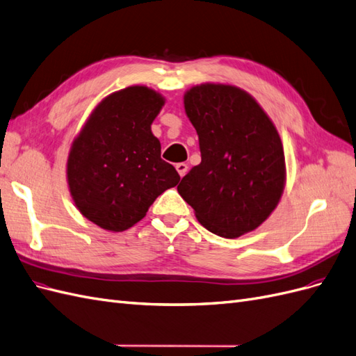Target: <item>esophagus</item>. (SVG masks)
I'll list each match as a JSON object with an SVG mask.
<instances>
[{
  "label": "esophagus",
  "mask_w": 356,
  "mask_h": 356,
  "mask_svg": "<svg viewBox=\"0 0 356 356\" xmlns=\"http://www.w3.org/2000/svg\"><path fill=\"white\" fill-rule=\"evenodd\" d=\"M177 170H178V174H179V177L182 178L184 177L186 174H187V170H188V165L187 163H177Z\"/></svg>",
  "instance_id": "obj_1"
}]
</instances>
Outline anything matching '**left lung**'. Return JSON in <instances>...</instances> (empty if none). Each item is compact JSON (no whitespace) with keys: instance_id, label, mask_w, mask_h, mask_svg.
<instances>
[{"instance_id":"1","label":"left lung","mask_w":356,"mask_h":356,"mask_svg":"<svg viewBox=\"0 0 356 356\" xmlns=\"http://www.w3.org/2000/svg\"><path fill=\"white\" fill-rule=\"evenodd\" d=\"M199 136L202 161L181 179L178 193L199 223L223 238L262 225L284 188V154L271 120L252 95L205 83L184 95Z\"/></svg>"}]
</instances>
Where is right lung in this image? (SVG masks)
I'll return each mask as SVG.
<instances>
[{"mask_svg":"<svg viewBox=\"0 0 356 356\" xmlns=\"http://www.w3.org/2000/svg\"><path fill=\"white\" fill-rule=\"evenodd\" d=\"M165 100L147 86L108 95L74 139L67 179L76 207L90 222L121 232L145 217L163 191L179 181L160 157L151 124Z\"/></svg>","mask_w":356,"mask_h":356,"instance_id":"add662e5","label":"right lung"}]
</instances>
